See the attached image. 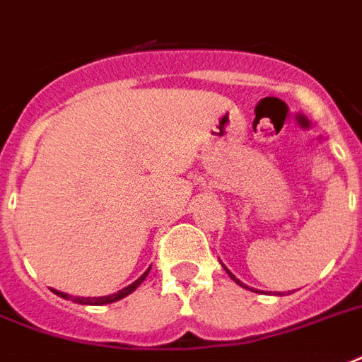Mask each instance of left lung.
<instances>
[{
	"label": "left lung",
	"instance_id": "8db88e82",
	"mask_svg": "<svg viewBox=\"0 0 362 362\" xmlns=\"http://www.w3.org/2000/svg\"><path fill=\"white\" fill-rule=\"evenodd\" d=\"M225 271H227V273H229V276H230V279H233V281H235V282H236V284H240V286H244V284H243V282H240V281H238V279H235V274H233V273H230V271H229V269H225ZM244 288H248V286H244Z\"/></svg>",
	"mask_w": 362,
	"mask_h": 362
}]
</instances>
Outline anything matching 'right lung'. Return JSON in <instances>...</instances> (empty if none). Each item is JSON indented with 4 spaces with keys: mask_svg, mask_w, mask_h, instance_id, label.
I'll list each match as a JSON object with an SVG mask.
<instances>
[{
    "mask_svg": "<svg viewBox=\"0 0 362 362\" xmlns=\"http://www.w3.org/2000/svg\"><path fill=\"white\" fill-rule=\"evenodd\" d=\"M148 271H151V267L146 269L145 273L141 274L139 279L133 282V284H129V286L124 288V290H119L118 294L105 296V298H72V300H74L76 303H81V305H105V303H112V301H118V300H122V298H126L127 294H132L133 290L139 286L141 282L145 281L146 274H148ZM55 294L61 296V298H64V300H68V294H64V292H57V290H55Z\"/></svg>",
    "mask_w": 362,
    "mask_h": 362,
    "instance_id": "right-lung-1",
    "label": "right lung"
}]
</instances>
